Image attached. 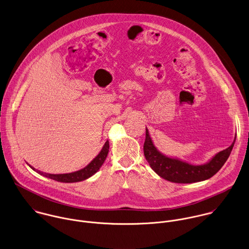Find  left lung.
Listing matches in <instances>:
<instances>
[{
	"instance_id": "1",
	"label": "left lung",
	"mask_w": 249,
	"mask_h": 249,
	"mask_svg": "<svg viewBox=\"0 0 249 249\" xmlns=\"http://www.w3.org/2000/svg\"><path fill=\"white\" fill-rule=\"evenodd\" d=\"M233 143L225 150L215 154L208 162L204 164H193L178 158H171L160 153L154 145L146 128V137L143 152L151 168L161 178L180 184H191L205 181L213 177L225 163L234 147Z\"/></svg>"
}]
</instances>
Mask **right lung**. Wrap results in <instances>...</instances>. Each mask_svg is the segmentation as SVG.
Returning <instances> with one entry per match:
<instances>
[{
  "mask_svg": "<svg viewBox=\"0 0 249 249\" xmlns=\"http://www.w3.org/2000/svg\"><path fill=\"white\" fill-rule=\"evenodd\" d=\"M109 149V144H108V141H107L103 146L102 150L100 151L99 154L83 169H80L78 171L75 172H71V173H65V174H50V173H46V172H42L40 170H36L35 167L31 166L32 169H34L35 171H36L38 174L53 179L54 181L57 182H62V183H76V182H81L84 180L89 179V177H91L92 175H94L98 170L100 167L102 166V164L104 163L107 153Z\"/></svg>",
  "mask_w": 249,
  "mask_h": 249,
  "instance_id": "1",
  "label": "right lung"
}]
</instances>
